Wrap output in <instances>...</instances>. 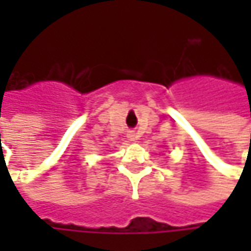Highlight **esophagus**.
Listing matches in <instances>:
<instances>
[{"label": "esophagus", "mask_w": 251, "mask_h": 251, "mask_svg": "<svg viewBox=\"0 0 251 251\" xmlns=\"http://www.w3.org/2000/svg\"><path fill=\"white\" fill-rule=\"evenodd\" d=\"M132 137H134V135H132V134H130V138H131V140H134V138H132Z\"/></svg>", "instance_id": "34e87169"}]
</instances>
